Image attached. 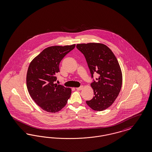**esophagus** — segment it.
Here are the masks:
<instances>
[{
  "label": "esophagus",
  "instance_id": "esophagus-1",
  "mask_svg": "<svg viewBox=\"0 0 152 152\" xmlns=\"http://www.w3.org/2000/svg\"><path fill=\"white\" fill-rule=\"evenodd\" d=\"M83 86H80V87H77V88H76V89H77L78 91H80V90H82V89H83Z\"/></svg>",
  "mask_w": 152,
  "mask_h": 152
}]
</instances>
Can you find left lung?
Listing matches in <instances>:
<instances>
[{
  "instance_id": "1",
  "label": "left lung",
  "mask_w": 152,
  "mask_h": 152,
  "mask_svg": "<svg viewBox=\"0 0 152 152\" xmlns=\"http://www.w3.org/2000/svg\"><path fill=\"white\" fill-rule=\"evenodd\" d=\"M77 48L85 56L91 77L94 73L99 75L98 81L91 83L94 96L86 103L94 111H103L112 105L122 86L123 76L118 59L103 44H78Z\"/></svg>"
}]
</instances>
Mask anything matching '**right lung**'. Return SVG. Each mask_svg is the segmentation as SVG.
<instances>
[{"label": "right lung", "instance_id": "add662e5", "mask_svg": "<svg viewBox=\"0 0 152 152\" xmlns=\"http://www.w3.org/2000/svg\"><path fill=\"white\" fill-rule=\"evenodd\" d=\"M75 44L49 46L31 61L26 74L28 93L34 102L46 112H58L66 106L72 89L54 83L60 62Z\"/></svg>", "mask_w": 152, "mask_h": 152}]
</instances>
